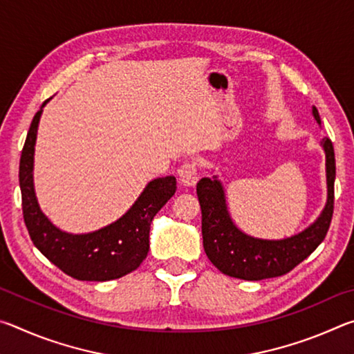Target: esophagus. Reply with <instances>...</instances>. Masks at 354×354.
<instances>
[{
  "label": "esophagus",
  "instance_id": "obj_1",
  "mask_svg": "<svg viewBox=\"0 0 354 354\" xmlns=\"http://www.w3.org/2000/svg\"><path fill=\"white\" fill-rule=\"evenodd\" d=\"M178 176L181 184L187 185V187H194L198 181V167L195 162H184L178 170Z\"/></svg>",
  "mask_w": 354,
  "mask_h": 354
}]
</instances>
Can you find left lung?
<instances>
[{
	"label": "left lung",
	"mask_w": 354,
	"mask_h": 354,
	"mask_svg": "<svg viewBox=\"0 0 354 354\" xmlns=\"http://www.w3.org/2000/svg\"><path fill=\"white\" fill-rule=\"evenodd\" d=\"M313 115L322 124L317 107ZM320 145L326 158V203L319 217L301 232L278 241L245 234L232 221L225 195V187L217 175L201 178L196 184L201 206L203 247L215 267L227 277L259 281L289 273L303 262L325 239L334 209L335 159L333 142L325 137Z\"/></svg>",
	"instance_id": "obj_1"
}]
</instances>
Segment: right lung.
Listing matches in <instances>:
<instances>
[{
  "mask_svg": "<svg viewBox=\"0 0 354 354\" xmlns=\"http://www.w3.org/2000/svg\"><path fill=\"white\" fill-rule=\"evenodd\" d=\"M50 100L34 115L20 158L23 217L29 236L40 253L71 278L80 281L122 278L134 272L147 257L149 226L154 215L175 195L176 178L165 176L149 181L122 217L97 231L73 234L57 227L40 209L34 189L35 140L41 112Z\"/></svg>",
  "mask_w": 354,
  "mask_h": 354,
  "instance_id": "right-lung-1",
  "label": "right lung"
}]
</instances>
